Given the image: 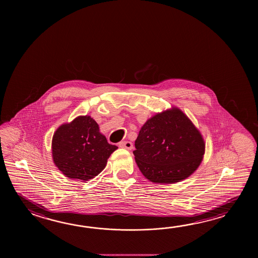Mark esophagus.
Wrapping results in <instances>:
<instances>
[{"label": "esophagus", "instance_id": "obj_1", "mask_svg": "<svg viewBox=\"0 0 258 258\" xmlns=\"http://www.w3.org/2000/svg\"><path fill=\"white\" fill-rule=\"evenodd\" d=\"M119 147L121 148H125L127 150H131L133 148V144L129 141H122L119 144Z\"/></svg>", "mask_w": 258, "mask_h": 258}]
</instances>
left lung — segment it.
<instances>
[{"instance_id": "left-lung-1", "label": "left lung", "mask_w": 258, "mask_h": 258, "mask_svg": "<svg viewBox=\"0 0 258 258\" xmlns=\"http://www.w3.org/2000/svg\"><path fill=\"white\" fill-rule=\"evenodd\" d=\"M133 152L148 181L160 184L183 181L203 160V136L179 108L163 110L141 127Z\"/></svg>"}]
</instances>
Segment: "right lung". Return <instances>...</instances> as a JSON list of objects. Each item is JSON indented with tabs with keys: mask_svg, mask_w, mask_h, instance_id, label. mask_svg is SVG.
<instances>
[{
	"mask_svg": "<svg viewBox=\"0 0 258 258\" xmlns=\"http://www.w3.org/2000/svg\"><path fill=\"white\" fill-rule=\"evenodd\" d=\"M117 147L110 145L90 116H78L55 131L51 153L55 166L63 175L88 181L104 170Z\"/></svg>",
	"mask_w": 258,
	"mask_h": 258,
	"instance_id": "obj_1",
	"label": "right lung"
}]
</instances>
